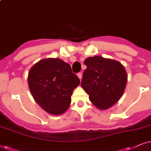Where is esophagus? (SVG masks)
I'll return each mask as SVG.
<instances>
[{
	"mask_svg": "<svg viewBox=\"0 0 151 151\" xmlns=\"http://www.w3.org/2000/svg\"><path fill=\"white\" fill-rule=\"evenodd\" d=\"M77 76H78V77L79 78V79L81 80V78H82V73H81V72H79V73H77Z\"/></svg>",
	"mask_w": 151,
	"mask_h": 151,
	"instance_id": "obj_1",
	"label": "esophagus"
}]
</instances>
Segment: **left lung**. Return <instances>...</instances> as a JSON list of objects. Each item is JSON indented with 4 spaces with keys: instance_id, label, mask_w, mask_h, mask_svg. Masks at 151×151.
I'll return each mask as SVG.
<instances>
[{
    "instance_id": "left-lung-1",
    "label": "left lung",
    "mask_w": 151,
    "mask_h": 151,
    "mask_svg": "<svg viewBox=\"0 0 151 151\" xmlns=\"http://www.w3.org/2000/svg\"><path fill=\"white\" fill-rule=\"evenodd\" d=\"M81 87L96 108L108 109L119 101L125 90L127 74L119 62L99 56L84 61Z\"/></svg>"
}]
</instances>
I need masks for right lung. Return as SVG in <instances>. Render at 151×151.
<instances>
[{"label": "right lung", "mask_w": 151, "mask_h": 151, "mask_svg": "<svg viewBox=\"0 0 151 151\" xmlns=\"http://www.w3.org/2000/svg\"><path fill=\"white\" fill-rule=\"evenodd\" d=\"M28 85L37 103L52 114H61L69 108L74 89L80 83L69 64L60 59H43L32 67Z\"/></svg>", "instance_id": "obj_1"}]
</instances>
